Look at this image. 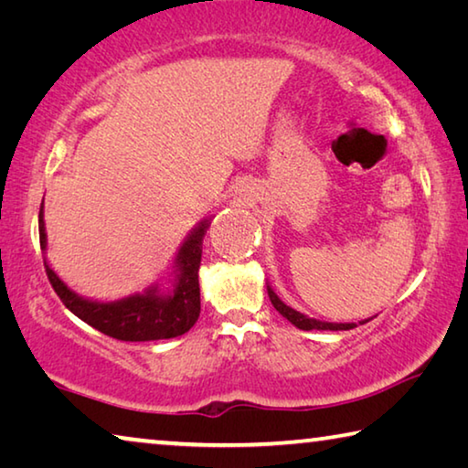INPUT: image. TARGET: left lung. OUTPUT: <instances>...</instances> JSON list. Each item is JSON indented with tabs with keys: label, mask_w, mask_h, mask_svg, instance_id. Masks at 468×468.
<instances>
[{
	"label": "left lung",
	"mask_w": 468,
	"mask_h": 468,
	"mask_svg": "<svg viewBox=\"0 0 468 468\" xmlns=\"http://www.w3.org/2000/svg\"><path fill=\"white\" fill-rule=\"evenodd\" d=\"M266 291H268V297H271V303L274 305V310L279 312L282 318H287L292 326H297L299 330H351L357 326L355 322H346V324H338V322H322V320H315V318H310V315L301 314L297 310H292V307H289L284 301H281V297L276 295L274 289L271 287V282L266 281ZM369 320H363L359 324H366Z\"/></svg>",
	"instance_id": "8db88e82"
}]
</instances>
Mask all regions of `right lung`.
I'll return each mask as SVG.
<instances>
[{
  "mask_svg": "<svg viewBox=\"0 0 468 468\" xmlns=\"http://www.w3.org/2000/svg\"><path fill=\"white\" fill-rule=\"evenodd\" d=\"M210 220L212 217L202 218L187 233L161 279L148 284L144 291H136L120 299L102 301L78 295L59 279L47 256L45 271L63 305L102 335L117 340H130V343L176 338L186 335L200 315L197 271H200L202 260V241ZM38 237H41V250L47 253L43 204L38 212Z\"/></svg>",
  "mask_w": 468,
  "mask_h": 468,
  "instance_id": "add662e5",
  "label": "right lung"
}]
</instances>
